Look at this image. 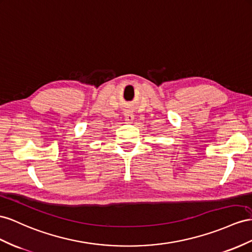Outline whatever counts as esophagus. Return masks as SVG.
I'll list each match as a JSON object with an SVG mask.
<instances>
[{"mask_svg":"<svg viewBox=\"0 0 252 252\" xmlns=\"http://www.w3.org/2000/svg\"><path fill=\"white\" fill-rule=\"evenodd\" d=\"M125 119L126 122H128V124H131V122L134 120V115L131 114L130 112H126L125 113Z\"/></svg>","mask_w":252,"mask_h":252,"instance_id":"34e87169","label":"esophagus"}]
</instances>
